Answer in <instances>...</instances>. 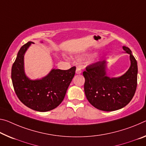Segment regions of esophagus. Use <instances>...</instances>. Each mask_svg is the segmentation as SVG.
Listing matches in <instances>:
<instances>
[{
    "instance_id": "obj_1",
    "label": "esophagus",
    "mask_w": 146,
    "mask_h": 146,
    "mask_svg": "<svg viewBox=\"0 0 146 146\" xmlns=\"http://www.w3.org/2000/svg\"><path fill=\"white\" fill-rule=\"evenodd\" d=\"M81 73H82L81 69H80V68H77V69H76V74L79 75V74H80Z\"/></svg>"
}]
</instances>
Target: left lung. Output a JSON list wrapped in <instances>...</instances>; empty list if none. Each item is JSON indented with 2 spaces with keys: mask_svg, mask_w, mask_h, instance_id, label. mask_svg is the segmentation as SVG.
Masks as SVG:
<instances>
[{
  "mask_svg": "<svg viewBox=\"0 0 146 146\" xmlns=\"http://www.w3.org/2000/svg\"><path fill=\"white\" fill-rule=\"evenodd\" d=\"M131 66L123 75L110 77L108 62H98L88 66L83 72L84 92L90 103L99 110L110 112L123 108L133 99L137 86L138 66L130 48L123 46Z\"/></svg>",
  "mask_w": 146,
  "mask_h": 146,
  "instance_id": "1",
  "label": "left lung"
}]
</instances>
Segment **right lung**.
<instances>
[{
    "instance_id": "add662e5",
    "label": "right lung",
    "mask_w": 146,
    "mask_h": 146,
    "mask_svg": "<svg viewBox=\"0 0 146 146\" xmlns=\"http://www.w3.org/2000/svg\"><path fill=\"white\" fill-rule=\"evenodd\" d=\"M32 43H34L29 41L18 52L11 68V80L16 95L25 105L38 112H47L64 100L76 68L68 70L52 69L45 77L31 79L25 73L24 58Z\"/></svg>"
}]
</instances>
